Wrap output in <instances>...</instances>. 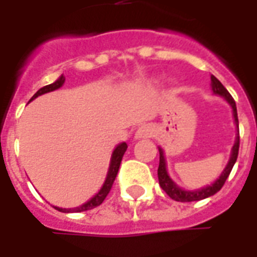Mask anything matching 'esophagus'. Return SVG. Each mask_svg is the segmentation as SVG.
I'll return each mask as SVG.
<instances>
[{"label":"esophagus","mask_w":257,"mask_h":257,"mask_svg":"<svg viewBox=\"0 0 257 257\" xmlns=\"http://www.w3.org/2000/svg\"><path fill=\"white\" fill-rule=\"evenodd\" d=\"M153 135H154V131H153L150 125H142L136 131L135 139H149V138H153Z\"/></svg>","instance_id":"esophagus-1"}]
</instances>
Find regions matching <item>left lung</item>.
<instances>
[{
    "label": "left lung",
    "instance_id": "left-lung-1",
    "mask_svg": "<svg viewBox=\"0 0 257 257\" xmlns=\"http://www.w3.org/2000/svg\"><path fill=\"white\" fill-rule=\"evenodd\" d=\"M210 85H212V90L215 95H219L221 97H224L228 104L231 106L232 108V115H234V121H235V125L238 126V115H237V106H235V101L232 99V96L228 93V90L223 86L219 79L216 78L215 75H210ZM160 165H158V180H160V186L161 189L165 191V193L171 197L175 201H179V202H191V201H199V199H205L216 194L219 190L223 187V184L226 183L228 175L231 172L234 164L237 161L238 157V150H239V131H238L237 138H235V143L232 146L231 149V157L228 160V164L224 168V171L221 172V175L219 176V179H216L213 183L210 186H206V187H202L199 190H194V191H186V190L180 189L178 184L173 182L172 179L169 178V175L167 172V162H165V157H164V151L160 147Z\"/></svg>",
    "mask_w": 257,
    "mask_h": 257
}]
</instances>
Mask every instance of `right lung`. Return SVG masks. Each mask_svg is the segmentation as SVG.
I'll return each instance as SVG.
<instances>
[{"label": "right lung", "instance_id": "obj_1", "mask_svg": "<svg viewBox=\"0 0 257 257\" xmlns=\"http://www.w3.org/2000/svg\"><path fill=\"white\" fill-rule=\"evenodd\" d=\"M64 78L63 75H60L53 84H49L47 86H44L41 89L37 90V93L30 99V101L33 99H36L38 96L44 95V93H48V92H52V90L59 89L62 85L64 84ZM128 149V145L126 143H119V145L114 149L112 151V156H111V161H110V167H108V172H107V178L104 180V183L101 186V189L99 190V193L93 195L92 198L88 201V202H85V204L79 205L77 208H71V209H66V208H58V206H55V209L60 210V212H64V213H68V212H84V210H89L93 209L96 206H99V205L104 201V198L107 197V194L110 193V190L112 187V183H114V180L117 178V173L118 169H119V165H121V161H122V157L125 154V151Z\"/></svg>", "mask_w": 257, "mask_h": 257}]
</instances>
